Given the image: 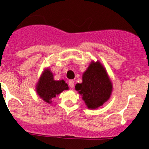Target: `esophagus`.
Listing matches in <instances>:
<instances>
[{"label":"esophagus","instance_id":"1","mask_svg":"<svg viewBox=\"0 0 149 149\" xmlns=\"http://www.w3.org/2000/svg\"><path fill=\"white\" fill-rule=\"evenodd\" d=\"M68 86H70L71 88H73L74 87V81H72V80L68 81Z\"/></svg>","mask_w":149,"mask_h":149}]
</instances>
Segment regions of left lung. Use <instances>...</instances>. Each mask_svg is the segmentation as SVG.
<instances>
[{"mask_svg": "<svg viewBox=\"0 0 149 149\" xmlns=\"http://www.w3.org/2000/svg\"><path fill=\"white\" fill-rule=\"evenodd\" d=\"M83 82L77 84L75 89L89 109L102 106L110 98L113 84L104 67L100 62H92L83 74Z\"/></svg>", "mask_w": 149, "mask_h": 149, "instance_id": "8db88e82", "label": "left lung"}]
</instances>
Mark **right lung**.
Wrapping results in <instances>:
<instances>
[{
    "mask_svg": "<svg viewBox=\"0 0 149 149\" xmlns=\"http://www.w3.org/2000/svg\"><path fill=\"white\" fill-rule=\"evenodd\" d=\"M36 89L38 95L43 101L50 104L52 98H55L56 95H59L63 91L68 89V86L63 80H54L53 73L49 68H47L42 74Z\"/></svg>",
    "mask_w": 149,
    "mask_h": 149,
    "instance_id": "obj_1",
    "label": "right lung"
}]
</instances>
